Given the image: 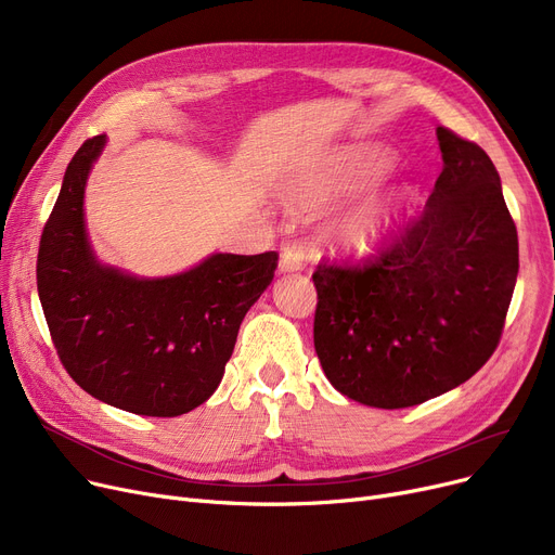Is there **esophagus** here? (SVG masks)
<instances>
[{"label": "esophagus", "mask_w": 555, "mask_h": 555, "mask_svg": "<svg viewBox=\"0 0 555 555\" xmlns=\"http://www.w3.org/2000/svg\"><path fill=\"white\" fill-rule=\"evenodd\" d=\"M306 266V251L299 243H287L281 249V260H279V270L281 272H297Z\"/></svg>", "instance_id": "esophagus-1"}]
</instances>
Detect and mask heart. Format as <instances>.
Returning a JSON list of instances; mask_svg holds the SVG:
<instances>
[{
    "mask_svg": "<svg viewBox=\"0 0 555 555\" xmlns=\"http://www.w3.org/2000/svg\"><path fill=\"white\" fill-rule=\"evenodd\" d=\"M385 166L387 159L375 151H344L324 170L308 175L289 186L287 197L299 207H317V204L366 186L385 170ZM400 211L402 197L398 193L366 197L333 218L322 231V241L326 247L341 254H369L393 229Z\"/></svg>",
    "mask_w": 555,
    "mask_h": 555,
    "instance_id": "heart-1",
    "label": "heart"
}]
</instances>
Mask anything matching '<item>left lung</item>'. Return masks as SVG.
<instances>
[{"label": "left lung", "instance_id": "obj_1", "mask_svg": "<svg viewBox=\"0 0 555 555\" xmlns=\"http://www.w3.org/2000/svg\"><path fill=\"white\" fill-rule=\"evenodd\" d=\"M443 170L425 209L358 266H317L314 351L331 385L402 410L463 385L500 344L519 270L500 172L439 126Z\"/></svg>", "mask_w": 555, "mask_h": 555}]
</instances>
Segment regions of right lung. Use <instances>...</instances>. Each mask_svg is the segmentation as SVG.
<instances>
[{"label": "right lung", "mask_w": 555, "mask_h": 555, "mask_svg": "<svg viewBox=\"0 0 555 555\" xmlns=\"http://www.w3.org/2000/svg\"><path fill=\"white\" fill-rule=\"evenodd\" d=\"M103 145L105 134L80 145L42 229L36 274L51 341L90 396L139 416H182L218 389L279 254H214L166 279L101 266L85 233L82 197Z\"/></svg>", "instance_id": "right-lung-1"}]
</instances>
